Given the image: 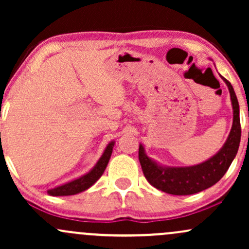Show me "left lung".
Listing matches in <instances>:
<instances>
[{
  "label": "left lung",
  "instance_id": "1",
  "mask_svg": "<svg viewBox=\"0 0 249 249\" xmlns=\"http://www.w3.org/2000/svg\"><path fill=\"white\" fill-rule=\"evenodd\" d=\"M221 77L230 91L233 108V124L222 147L210 159L192 166H166L161 165L145 153V147L139 145V161L145 178L162 192L174 196H188L201 192L219 181L238 153L241 139L240 108L234 89L230 82Z\"/></svg>",
  "mask_w": 249,
  "mask_h": 249
}]
</instances>
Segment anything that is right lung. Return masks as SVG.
<instances>
[{"label": "right lung", "mask_w": 249, "mask_h": 249, "mask_svg": "<svg viewBox=\"0 0 249 249\" xmlns=\"http://www.w3.org/2000/svg\"><path fill=\"white\" fill-rule=\"evenodd\" d=\"M115 141L110 142L105 147L104 152H103L102 157L96 162V165L89 171L88 173L83 174L79 178H76L71 181L65 182V184L59 185L51 190H48L47 192L49 196H73V194L81 193L83 191L88 190L89 187L92 186L93 184L102 177L104 173L105 168L107 166V162L110 160L111 154H112L113 146H115Z\"/></svg>", "instance_id": "1"}]
</instances>
